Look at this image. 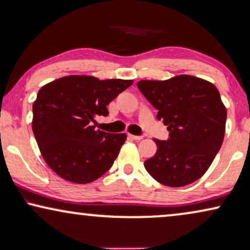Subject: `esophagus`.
<instances>
[{
    "label": "esophagus",
    "instance_id": "1",
    "mask_svg": "<svg viewBox=\"0 0 250 250\" xmlns=\"http://www.w3.org/2000/svg\"><path fill=\"white\" fill-rule=\"evenodd\" d=\"M129 138H131L132 140H135V141H140V140H142V136L140 135H133V134H128Z\"/></svg>",
    "mask_w": 250,
    "mask_h": 250
}]
</instances>
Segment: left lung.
<instances>
[{
	"label": "left lung",
	"mask_w": 250,
	"mask_h": 250,
	"mask_svg": "<svg viewBox=\"0 0 250 250\" xmlns=\"http://www.w3.org/2000/svg\"><path fill=\"white\" fill-rule=\"evenodd\" d=\"M169 131L167 141L153 139L157 152L145 167L157 182L179 188L200 179L221 149L227 108L210 82L191 75L138 82Z\"/></svg>",
	"instance_id": "obj_1"
}]
</instances>
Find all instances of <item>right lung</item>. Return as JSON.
<instances>
[{"instance_id": "obj_1", "label": "right lung", "mask_w": 250, "mask_h": 250, "mask_svg": "<svg viewBox=\"0 0 250 250\" xmlns=\"http://www.w3.org/2000/svg\"><path fill=\"white\" fill-rule=\"evenodd\" d=\"M132 80H99L70 75L41 87L33 104L32 127L47 166L71 183H91L117 158L125 133L95 129L94 118L131 86Z\"/></svg>"}]
</instances>
